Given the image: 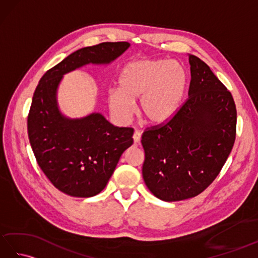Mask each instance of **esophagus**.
<instances>
[{"mask_svg":"<svg viewBox=\"0 0 258 258\" xmlns=\"http://www.w3.org/2000/svg\"><path fill=\"white\" fill-rule=\"evenodd\" d=\"M133 141L135 144H139L141 142V133L138 132V131H135L134 134H133Z\"/></svg>","mask_w":258,"mask_h":258,"instance_id":"34e87169","label":"esophagus"}]
</instances>
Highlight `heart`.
<instances>
[{
	"instance_id": "1",
	"label": "heart",
	"mask_w": 258,
	"mask_h": 258,
	"mask_svg": "<svg viewBox=\"0 0 258 258\" xmlns=\"http://www.w3.org/2000/svg\"><path fill=\"white\" fill-rule=\"evenodd\" d=\"M187 86V74L177 62L167 59H144L130 63L118 78V90H109L107 105L113 118L126 124L135 113L147 123L166 122L177 112Z\"/></svg>"
}]
</instances>
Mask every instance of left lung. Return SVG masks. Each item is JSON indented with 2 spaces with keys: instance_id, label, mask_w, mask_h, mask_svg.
Returning <instances> with one entry per match:
<instances>
[{
  "instance_id": "1",
  "label": "left lung",
  "mask_w": 258,
  "mask_h": 258,
  "mask_svg": "<svg viewBox=\"0 0 258 258\" xmlns=\"http://www.w3.org/2000/svg\"><path fill=\"white\" fill-rule=\"evenodd\" d=\"M188 98L172 118L146 128L143 178L157 199H191L220 174L236 138V106L225 85L195 55L188 57Z\"/></svg>"
}]
</instances>
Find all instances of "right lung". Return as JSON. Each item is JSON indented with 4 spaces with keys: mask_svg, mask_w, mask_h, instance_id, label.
I'll list each match as a JSON object with an SVG mask.
<instances>
[{
    "mask_svg": "<svg viewBox=\"0 0 258 258\" xmlns=\"http://www.w3.org/2000/svg\"><path fill=\"white\" fill-rule=\"evenodd\" d=\"M127 42L83 47L50 69L38 82L27 116V133L38 166L55 187L74 197H92L105 187L120 155L133 144L132 127H117L100 113L69 118L56 92L63 75L86 64H108Z\"/></svg>",
    "mask_w": 258,
    "mask_h": 258,
    "instance_id": "right-lung-1",
    "label": "right lung"
}]
</instances>
